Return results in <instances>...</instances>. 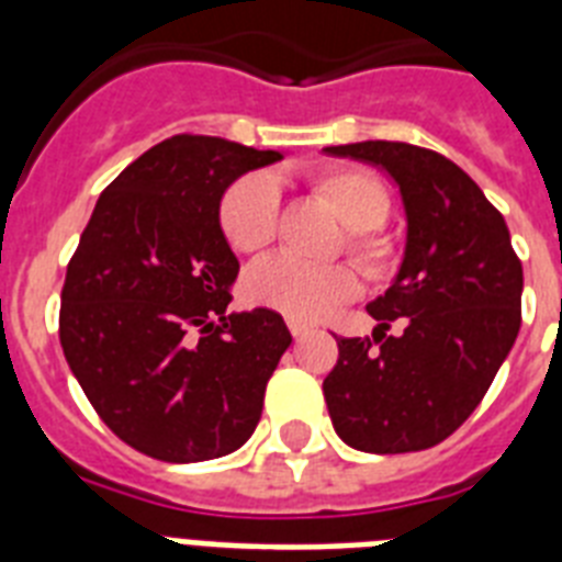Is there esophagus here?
Masks as SVG:
<instances>
[{
	"label": "esophagus",
	"mask_w": 562,
	"mask_h": 562,
	"mask_svg": "<svg viewBox=\"0 0 562 562\" xmlns=\"http://www.w3.org/2000/svg\"><path fill=\"white\" fill-rule=\"evenodd\" d=\"M289 333L300 341V338H306V335L312 333V326H306L303 321H294V317H289Z\"/></svg>",
	"instance_id": "obj_1"
}]
</instances>
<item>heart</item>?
I'll use <instances>...</instances> for the list:
<instances>
[{
    "label": "heart",
    "mask_w": 562,
    "mask_h": 562,
    "mask_svg": "<svg viewBox=\"0 0 562 562\" xmlns=\"http://www.w3.org/2000/svg\"><path fill=\"white\" fill-rule=\"evenodd\" d=\"M315 194L338 215L352 259L368 277H384L396 265V245L384 236L391 215L387 189L361 169H326L315 178ZM221 229L238 254H259L271 245L280 224V189L271 175L254 171L236 180L221 198ZM359 291L350 265H308L280 254L256 262L245 277L250 303L294 321H317Z\"/></svg>",
    "instance_id": "heart-1"
}]
</instances>
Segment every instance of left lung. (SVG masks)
I'll list each match as a JSON object with an SVG mask.
<instances>
[{
    "label": "left lung",
    "instance_id": "8db88e82",
    "mask_svg": "<svg viewBox=\"0 0 562 562\" xmlns=\"http://www.w3.org/2000/svg\"><path fill=\"white\" fill-rule=\"evenodd\" d=\"M324 151L382 169L405 210L400 271L368 303L373 338H338L326 408L359 452H419L479 408L514 347L522 262L502 212L443 154L384 139ZM393 319L401 333L387 336Z\"/></svg>",
    "mask_w": 562,
    "mask_h": 562
}]
</instances>
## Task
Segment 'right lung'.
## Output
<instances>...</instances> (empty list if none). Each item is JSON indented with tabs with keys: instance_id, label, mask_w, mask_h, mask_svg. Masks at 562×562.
<instances>
[{
	"instance_id": "right-lung-1",
	"label": "right lung",
	"mask_w": 562,
	"mask_h": 562,
	"mask_svg": "<svg viewBox=\"0 0 562 562\" xmlns=\"http://www.w3.org/2000/svg\"><path fill=\"white\" fill-rule=\"evenodd\" d=\"M282 160L221 136H171L101 192L60 294V347L110 431L157 461L236 452L262 417L291 333L271 308L227 315L238 259L221 198Z\"/></svg>"
}]
</instances>
